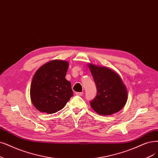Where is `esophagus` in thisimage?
<instances>
[{"mask_svg":"<svg viewBox=\"0 0 158 158\" xmlns=\"http://www.w3.org/2000/svg\"><path fill=\"white\" fill-rule=\"evenodd\" d=\"M75 94L77 96H82L83 94V92H76Z\"/></svg>","mask_w":158,"mask_h":158,"instance_id":"1","label":"esophagus"}]
</instances>
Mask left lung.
<instances>
[{"instance_id":"obj_1","label":"left lung","mask_w":158,"mask_h":158,"mask_svg":"<svg viewBox=\"0 0 158 158\" xmlns=\"http://www.w3.org/2000/svg\"><path fill=\"white\" fill-rule=\"evenodd\" d=\"M89 68L97 89L96 96L90 102L91 107L102 116L118 112L127 99L126 86L120 76L106 67L89 64Z\"/></svg>"}]
</instances>
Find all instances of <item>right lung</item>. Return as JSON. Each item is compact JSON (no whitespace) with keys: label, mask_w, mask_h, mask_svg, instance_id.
Instances as JSON below:
<instances>
[{"label":"right lung","mask_w":158,"mask_h":158,"mask_svg":"<svg viewBox=\"0 0 158 158\" xmlns=\"http://www.w3.org/2000/svg\"><path fill=\"white\" fill-rule=\"evenodd\" d=\"M68 62L54 60L35 73L31 86V99L35 108L52 114L61 110L73 96L71 83L65 76Z\"/></svg>","instance_id":"obj_1"}]
</instances>
